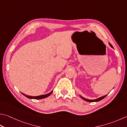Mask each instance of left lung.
Returning <instances> with one entry per match:
<instances>
[{
    "instance_id": "1",
    "label": "left lung",
    "mask_w": 127,
    "mask_h": 127,
    "mask_svg": "<svg viewBox=\"0 0 127 127\" xmlns=\"http://www.w3.org/2000/svg\"><path fill=\"white\" fill-rule=\"evenodd\" d=\"M109 43V44L110 47L112 48H113V46L111 44H110V43ZM80 95V97H81L82 99H83V100H86V101H87V102H98V101H100V100H102L105 97V96H107V95H104V96H100V97L98 98H97V99H87V98H84V97H83V96H81L80 95Z\"/></svg>"
}]
</instances>
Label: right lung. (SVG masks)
Masks as SVG:
<instances>
[{
    "label": "right lung",
    "mask_w": 127,
    "mask_h": 127,
    "mask_svg": "<svg viewBox=\"0 0 127 127\" xmlns=\"http://www.w3.org/2000/svg\"><path fill=\"white\" fill-rule=\"evenodd\" d=\"M53 91H51L49 93H47L46 94H43V95H38V96H31V95H28L25 94L24 93H22L23 95H24L25 96H26L27 98H29V99H43L45 98H47L48 96H49L50 94L52 93Z\"/></svg>",
    "instance_id": "1"
}]
</instances>
